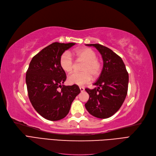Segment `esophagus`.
<instances>
[{
  "label": "esophagus",
  "instance_id": "1",
  "mask_svg": "<svg viewBox=\"0 0 156 156\" xmlns=\"http://www.w3.org/2000/svg\"><path fill=\"white\" fill-rule=\"evenodd\" d=\"M79 88H80V90H81V92H83L84 90V88L83 87H80Z\"/></svg>",
  "mask_w": 156,
  "mask_h": 156
}]
</instances>
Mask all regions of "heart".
<instances>
[{
  "mask_svg": "<svg viewBox=\"0 0 156 156\" xmlns=\"http://www.w3.org/2000/svg\"><path fill=\"white\" fill-rule=\"evenodd\" d=\"M74 55L79 60L84 61L82 68L83 72H74L68 77V82L71 84L84 86L92 80V75L97 77L101 72V64L97 58L96 53L90 48H81L74 52ZM60 67L64 72L69 73L74 67V61L69 52L66 51L60 58Z\"/></svg>",
  "mask_w": 156,
  "mask_h": 156,
  "instance_id": "obj_1",
  "label": "heart"
}]
</instances>
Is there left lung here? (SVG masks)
Masks as SVG:
<instances>
[{
    "label": "left lung",
    "mask_w": 156,
    "mask_h": 156,
    "mask_svg": "<svg viewBox=\"0 0 156 156\" xmlns=\"http://www.w3.org/2000/svg\"><path fill=\"white\" fill-rule=\"evenodd\" d=\"M96 48L101 55L103 66L94 89L86 88L89 100L85 107L90 114L99 119H107L119 110L128 88L129 75L121 57L102 45L87 44Z\"/></svg>",
    "instance_id": "8db88e82"
}]
</instances>
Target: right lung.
Wrapping results in <instances>:
<instances>
[{
	"label": "right lung",
	"instance_id": "right-lung-1",
	"mask_svg": "<svg viewBox=\"0 0 156 156\" xmlns=\"http://www.w3.org/2000/svg\"><path fill=\"white\" fill-rule=\"evenodd\" d=\"M75 44H51L32 58L27 71L29 100L34 109L47 120L57 121L66 116L81 92L76 84L64 85L66 75L60 65L61 55Z\"/></svg>",
	"mask_w": 156,
	"mask_h": 156
}]
</instances>
